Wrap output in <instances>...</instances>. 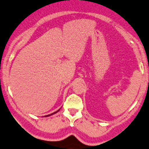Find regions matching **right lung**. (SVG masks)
<instances>
[{
    "mask_svg": "<svg viewBox=\"0 0 149 149\" xmlns=\"http://www.w3.org/2000/svg\"><path fill=\"white\" fill-rule=\"evenodd\" d=\"M59 110H60V109H59L58 110V111H55V112H54V113H51V114H49V115H47V116H51V115H52V114H54V113H57L58 111H59Z\"/></svg>",
    "mask_w": 149,
    "mask_h": 149,
    "instance_id": "1",
    "label": "right lung"
}]
</instances>
